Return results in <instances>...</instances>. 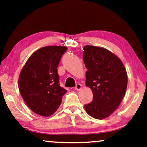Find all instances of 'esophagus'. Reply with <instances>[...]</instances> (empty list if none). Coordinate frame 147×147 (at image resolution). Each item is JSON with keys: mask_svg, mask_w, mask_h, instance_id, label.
Segmentation results:
<instances>
[{"mask_svg": "<svg viewBox=\"0 0 147 147\" xmlns=\"http://www.w3.org/2000/svg\"><path fill=\"white\" fill-rule=\"evenodd\" d=\"M81 88H82V84H79V83L76 84L75 87H74V89H75L76 90H79Z\"/></svg>", "mask_w": 147, "mask_h": 147, "instance_id": "1", "label": "esophagus"}]
</instances>
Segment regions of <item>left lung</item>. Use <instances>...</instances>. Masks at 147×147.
I'll use <instances>...</instances> for the list:
<instances>
[{
  "label": "left lung",
  "instance_id": "obj_1",
  "mask_svg": "<svg viewBox=\"0 0 147 147\" xmlns=\"http://www.w3.org/2000/svg\"><path fill=\"white\" fill-rule=\"evenodd\" d=\"M84 51L86 85L93 92V101L84 108L91 117L102 119L121 103L127 86V72L121 61L104 48L86 45Z\"/></svg>",
  "mask_w": 147,
  "mask_h": 147
}]
</instances>
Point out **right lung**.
Returning a JSON list of instances; mask_svg holds the SVG:
<instances>
[{
    "label": "right lung",
    "mask_w": 147,
    "mask_h": 147,
    "mask_svg": "<svg viewBox=\"0 0 147 147\" xmlns=\"http://www.w3.org/2000/svg\"><path fill=\"white\" fill-rule=\"evenodd\" d=\"M67 50L63 46H47L34 52L20 74L19 90L34 113L50 116L59 108L67 92L59 84L57 67Z\"/></svg>",
    "instance_id": "obj_1"
}]
</instances>
